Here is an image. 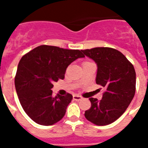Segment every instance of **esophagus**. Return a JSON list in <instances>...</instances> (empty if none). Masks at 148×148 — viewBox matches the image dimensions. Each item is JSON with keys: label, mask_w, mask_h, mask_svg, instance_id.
Here are the masks:
<instances>
[{"label": "esophagus", "mask_w": 148, "mask_h": 148, "mask_svg": "<svg viewBox=\"0 0 148 148\" xmlns=\"http://www.w3.org/2000/svg\"><path fill=\"white\" fill-rule=\"evenodd\" d=\"M73 98H74V101H81V99H82V97L79 96V95H74V96H73Z\"/></svg>", "instance_id": "esophagus-1"}]
</instances>
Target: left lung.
Wrapping results in <instances>:
<instances>
[{
  "mask_svg": "<svg viewBox=\"0 0 148 148\" xmlns=\"http://www.w3.org/2000/svg\"><path fill=\"white\" fill-rule=\"evenodd\" d=\"M81 51L97 64L96 83L106 89L101 101L89 98L91 107L86 110L84 116L96 125H108L124 114L134 98L135 70L121 52L111 47H95Z\"/></svg>",
  "mask_w": 148,
  "mask_h": 148,
  "instance_id": "obj_1",
  "label": "left lung"
}]
</instances>
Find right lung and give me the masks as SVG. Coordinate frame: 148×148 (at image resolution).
Here are the masks:
<instances>
[{"instance_id": "1", "label": "right lung", "mask_w": 148, "mask_h": 148, "mask_svg": "<svg viewBox=\"0 0 148 148\" xmlns=\"http://www.w3.org/2000/svg\"><path fill=\"white\" fill-rule=\"evenodd\" d=\"M81 51L49 45L35 47L21 58L14 79L20 103L37 124L49 126L62 119L73 96H52L53 82L64 78L68 65L80 58Z\"/></svg>"}]
</instances>
